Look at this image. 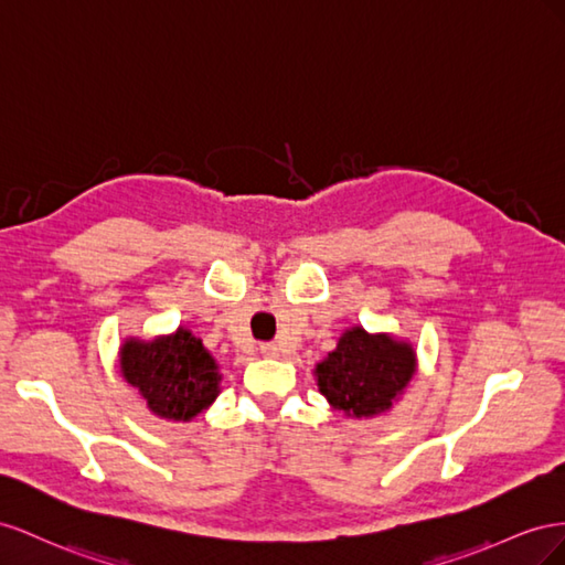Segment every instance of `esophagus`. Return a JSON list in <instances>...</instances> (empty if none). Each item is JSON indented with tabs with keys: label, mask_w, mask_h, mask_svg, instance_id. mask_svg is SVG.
Returning a JSON list of instances; mask_svg holds the SVG:
<instances>
[{
	"label": "esophagus",
	"mask_w": 565,
	"mask_h": 565,
	"mask_svg": "<svg viewBox=\"0 0 565 565\" xmlns=\"http://www.w3.org/2000/svg\"><path fill=\"white\" fill-rule=\"evenodd\" d=\"M260 352L265 354V358H277V354H279V345H277V343H263V345H260Z\"/></svg>",
	"instance_id": "1"
}]
</instances>
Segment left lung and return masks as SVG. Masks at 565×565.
<instances>
[{
  "instance_id": "8db88e82",
  "label": "left lung",
  "mask_w": 565,
  "mask_h": 565,
  "mask_svg": "<svg viewBox=\"0 0 565 565\" xmlns=\"http://www.w3.org/2000/svg\"><path fill=\"white\" fill-rule=\"evenodd\" d=\"M416 372L414 350L391 335H369L354 327L338 348L317 364V385L335 409L366 418L391 409Z\"/></svg>"
}]
</instances>
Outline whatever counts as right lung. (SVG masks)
<instances>
[{"label":"right lung","mask_w":565,"mask_h":565,"mask_svg":"<svg viewBox=\"0 0 565 565\" xmlns=\"http://www.w3.org/2000/svg\"><path fill=\"white\" fill-rule=\"evenodd\" d=\"M120 366L125 381L141 393L149 409L174 422H189L220 393L215 360L186 329L153 343L127 341Z\"/></svg>","instance_id":"add662e5"}]
</instances>
